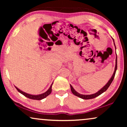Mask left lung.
Masks as SVG:
<instances>
[{
    "mask_svg": "<svg viewBox=\"0 0 127 127\" xmlns=\"http://www.w3.org/2000/svg\"><path fill=\"white\" fill-rule=\"evenodd\" d=\"M112 39H113V38H112ZM113 40L114 46H115V48L116 50L115 43H114V40L113 39ZM117 54H116V65H115V67H114V71L112 77H111L110 80H109L107 81V83H106V84L105 86H104L102 88H100V90H99V91L98 92H96V93L93 94L84 95V94H79V93H77V92L74 89L73 87L71 86V85H70L71 91H72V93L74 95H76V96L79 97V98H82V99H93V98H96V97L99 96V95H100V94H102V93H103L104 92H105L106 91V90H107V88H109V87L110 86L111 83H112V81L114 79V76H115V74H116V70H117Z\"/></svg>",
    "mask_w": 127,
    "mask_h": 127,
    "instance_id": "left-lung-1",
    "label": "left lung"
}]
</instances>
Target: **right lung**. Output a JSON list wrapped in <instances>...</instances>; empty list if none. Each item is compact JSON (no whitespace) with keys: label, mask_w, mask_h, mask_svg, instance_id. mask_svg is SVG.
<instances>
[{"label":"right lung","mask_w":127,"mask_h":127,"mask_svg":"<svg viewBox=\"0 0 127 127\" xmlns=\"http://www.w3.org/2000/svg\"><path fill=\"white\" fill-rule=\"evenodd\" d=\"M53 83H52L51 86H50V88H48L47 91H46L44 93L41 94H39V95H33V94H28L27 93H25V92L21 91V90L17 88L16 86H15V87L17 90H18L19 93H20L21 94L24 95V96L26 97H27V98L31 99H34V100H41L43 99L46 98V97L48 95H50V94H51L52 91L51 88H52V86H53Z\"/></svg>","instance_id":"1"}]
</instances>
